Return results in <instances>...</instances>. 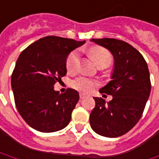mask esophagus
<instances>
[{
	"instance_id": "esophagus-1",
	"label": "esophagus",
	"mask_w": 159,
	"mask_h": 159,
	"mask_svg": "<svg viewBox=\"0 0 159 159\" xmlns=\"http://www.w3.org/2000/svg\"><path fill=\"white\" fill-rule=\"evenodd\" d=\"M86 97H87V95L84 94V93H80V98H81V99L84 98H86Z\"/></svg>"
}]
</instances>
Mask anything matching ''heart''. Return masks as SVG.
Returning <instances> with one entry per match:
<instances>
[{
  "label": "heart",
  "mask_w": 159,
  "mask_h": 159,
  "mask_svg": "<svg viewBox=\"0 0 159 159\" xmlns=\"http://www.w3.org/2000/svg\"><path fill=\"white\" fill-rule=\"evenodd\" d=\"M90 54L94 62L98 65V67L101 66H109L110 63L112 62V54L107 49L102 47H93L90 48ZM80 53L79 51H73L69 53V55L67 58L66 61V67L68 71L70 73L75 72L79 64ZM72 86L76 90L84 91V92H90L94 89L95 87V82L92 80L86 78L84 76H80L78 78L73 81Z\"/></svg>",
  "instance_id": "heart-1"
}]
</instances>
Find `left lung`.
<instances>
[{"label": "left lung", "mask_w": 159, "mask_h": 159, "mask_svg": "<svg viewBox=\"0 0 159 159\" xmlns=\"http://www.w3.org/2000/svg\"><path fill=\"white\" fill-rule=\"evenodd\" d=\"M108 49L114 63L111 81L99 90L112 95L107 102L94 97L95 107L90 115L91 129L106 137H118L128 133L139 121L151 94V79L144 58L127 42L115 39H92Z\"/></svg>", "instance_id": "obj_1"}]
</instances>
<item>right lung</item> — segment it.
Listing matches in <instances>:
<instances>
[{"label":"right lung","instance_id":"add662e5","mask_svg":"<svg viewBox=\"0 0 159 159\" xmlns=\"http://www.w3.org/2000/svg\"><path fill=\"white\" fill-rule=\"evenodd\" d=\"M84 43L47 36L21 52L11 76V87L20 115L32 129L51 133L70 122L79 93L74 89L60 93L53 85L67 74L69 53Z\"/></svg>","mask_w":159,"mask_h":159}]
</instances>
